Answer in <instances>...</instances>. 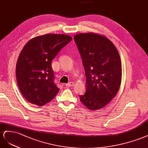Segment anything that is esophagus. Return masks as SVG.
Here are the masks:
<instances>
[{
    "mask_svg": "<svg viewBox=\"0 0 148 148\" xmlns=\"http://www.w3.org/2000/svg\"><path fill=\"white\" fill-rule=\"evenodd\" d=\"M74 83L73 82H70L69 83H67L66 84V87H72V86H74Z\"/></svg>",
    "mask_w": 148,
    "mask_h": 148,
    "instance_id": "34e87169",
    "label": "esophagus"
}]
</instances>
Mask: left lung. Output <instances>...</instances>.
Listing matches in <instances>:
<instances>
[{
	"label": "left lung",
	"mask_w": 148,
	"mask_h": 148,
	"mask_svg": "<svg viewBox=\"0 0 148 148\" xmlns=\"http://www.w3.org/2000/svg\"><path fill=\"white\" fill-rule=\"evenodd\" d=\"M85 69L86 92L80 101L90 110L103 108L115 97L121 82V62L112 42L94 33L74 36Z\"/></svg>",
	"instance_id": "left-lung-1"
}]
</instances>
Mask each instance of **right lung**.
I'll return each mask as SVG.
<instances>
[{
    "label": "right lung",
    "instance_id": "add662e5",
    "mask_svg": "<svg viewBox=\"0 0 148 148\" xmlns=\"http://www.w3.org/2000/svg\"><path fill=\"white\" fill-rule=\"evenodd\" d=\"M73 39L64 34H46L29 40L19 54L16 77L19 89L28 102L37 106L52 100L60 90L54 83L51 61Z\"/></svg>",
    "mask_w": 148,
    "mask_h": 148
}]
</instances>
